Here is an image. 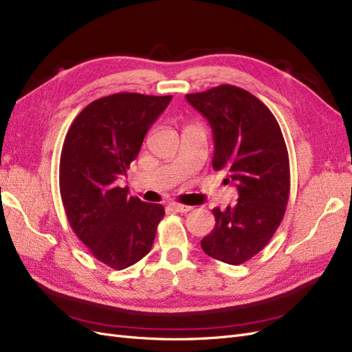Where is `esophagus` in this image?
Instances as JSON below:
<instances>
[{"instance_id":"obj_1","label":"esophagus","mask_w":352,"mask_h":352,"mask_svg":"<svg viewBox=\"0 0 352 352\" xmlns=\"http://www.w3.org/2000/svg\"><path fill=\"white\" fill-rule=\"evenodd\" d=\"M169 208H171L175 212H179V213H187V212H190L192 209L191 206L181 205V203H171V205H169Z\"/></svg>"}]
</instances>
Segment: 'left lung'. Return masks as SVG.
Here are the masks:
<instances>
[{"label": "left lung", "instance_id": "obj_1", "mask_svg": "<svg viewBox=\"0 0 352 352\" xmlns=\"http://www.w3.org/2000/svg\"><path fill=\"white\" fill-rule=\"evenodd\" d=\"M186 98L212 127L213 169H225L238 191L234 206L213 209L214 228L201 248L219 262L245 263L263 250L285 214L291 186L285 140L269 108L241 87L221 85Z\"/></svg>", "mask_w": 352, "mask_h": 352}]
</instances>
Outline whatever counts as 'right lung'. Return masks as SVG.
Returning <instances> with one entry per match:
<instances>
[{"instance_id":"add662e5","label":"right lung","mask_w":352,"mask_h":352,"mask_svg":"<svg viewBox=\"0 0 352 352\" xmlns=\"http://www.w3.org/2000/svg\"><path fill=\"white\" fill-rule=\"evenodd\" d=\"M173 96L116 94L82 109L67 131L60 192L72 230L99 262L121 270L151 252L165 209L117 187Z\"/></svg>"}]
</instances>
